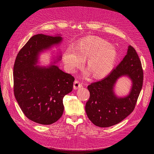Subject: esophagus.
<instances>
[{"instance_id": "obj_1", "label": "esophagus", "mask_w": 154, "mask_h": 154, "mask_svg": "<svg viewBox=\"0 0 154 154\" xmlns=\"http://www.w3.org/2000/svg\"><path fill=\"white\" fill-rule=\"evenodd\" d=\"M82 87V84L80 83L79 81H78V80H75L74 84V89H77V88H79Z\"/></svg>"}]
</instances>
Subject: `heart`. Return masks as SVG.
Returning <instances> with one entry per match:
<instances>
[{"instance_id":"b5f03b06","label":"heart","mask_w":154,"mask_h":154,"mask_svg":"<svg viewBox=\"0 0 154 154\" xmlns=\"http://www.w3.org/2000/svg\"><path fill=\"white\" fill-rule=\"evenodd\" d=\"M115 47L103 39L87 37L80 40L75 48H68L63 54V62L69 72L81 67L83 60H87V67L94 79L106 77L114 67L117 59Z\"/></svg>"}]
</instances>
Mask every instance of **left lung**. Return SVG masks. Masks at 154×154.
<instances>
[{"instance_id": "obj_1", "label": "left lung", "mask_w": 154, "mask_h": 154, "mask_svg": "<svg viewBox=\"0 0 154 154\" xmlns=\"http://www.w3.org/2000/svg\"><path fill=\"white\" fill-rule=\"evenodd\" d=\"M125 75L133 82L131 92L125 98H117L113 92L114 85L118 78ZM143 80L141 61L135 48L129 45L127 55L109 75L88 85L90 97L86 102L85 111L88 119L100 127L120 122L134 110Z\"/></svg>"}]
</instances>
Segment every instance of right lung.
Wrapping results in <instances>:
<instances>
[{
  "instance_id": "right-lung-1",
  "label": "right lung",
  "mask_w": 154,
  "mask_h": 154,
  "mask_svg": "<svg viewBox=\"0 0 154 154\" xmlns=\"http://www.w3.org/2000/svg\"><path fill=\"white\" fill-rule=\"evenodd\" d=\"M62 40L60 36L35 35L20 50L15 60V97L23 114L37 124L57 122L63 114V97L72 91L75 79L72 75L55 65L35 66L40 52L60 44Z\"/></svg>"
}]
</instances>
